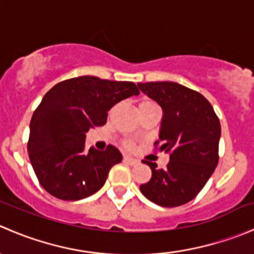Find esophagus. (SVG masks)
<instances>
[{"instance_id":"34e87169","label":"esophagus","mask_w":254,"mask_h":254,"mask_svg":"<svg viewBox=\"0 0 254 254\" xmlns=\"http://www.w3.org/2000/svg\"><path fill=\"white\" fill-rule=\"evenodd\" d=\"M124 162L127 163V165H130V166H136V165H139L140 161L136 160V158H132V157H129V156H125Z\"/></svg>"}]
</instances>
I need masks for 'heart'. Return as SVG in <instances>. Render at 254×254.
<instances>
[{
    "label": "heart",
    "mask_w": 254,
    "mask_h": 254,
    "mask_svg": "<svg viewBox=\"0 0 254 254\" xmlns=\"http://www.w3.org/2000/svg\"><path fill=\"white\" fill-rule=\"evenodd\" d=\"M151 103H153V102L150 101V99H142V101H140L139 107L146 106V104H151ZM124 146L127 148H130V150H131V148H134V143H132L131 141H125L124 142Z\"/></svg>",
    "instance_id": "1"
}]
</instances>
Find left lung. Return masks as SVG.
Here are the masks:
<instances>
[{"mask_svg": "<svg viewBox=\"0 0 254 254\" xmlns=\"http://www.w3.org/2000/svg\"><path fill=\"white\" fill-rule=\"evenodd\" d=\"M137 86L162 108L155 148L171 153L165 170L142 161L150 166L152 177L140 190L157 205L181 206L198 195L219 163L220 120L205 97L188 87L167 81Z\"/></svg>", "mask_w": 254, "mask_h": 254, "instance_id": "1", "label": "left lung"}]
</instances>
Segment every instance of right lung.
<instances>
[{
    "mask_svg": "<svg viewBox=\"0 0 254 254\" xmlns=\"http://www.w3.org/2000/svg\"><path fill=\"white\" fill-rule=\"evenodd\" d=\"M139 93L134 82L96 76L68 78L49 89L33 113L28 140L33 170L49 194L79 200L104 186L123 156L113 145L86 150V132L106 124L112 107Z\"/></svg>",
    "mask_w": 254,
    "mask_h": 254,
    "instance_id": "1",
    "label": "right lung"
}]
</instances>
